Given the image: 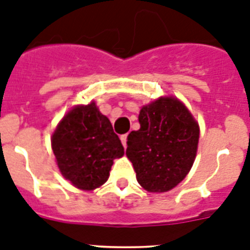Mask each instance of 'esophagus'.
<instances>
[{
	"label": "esophagus",
	"mask_w": 250,
	"mask_h": 250,
	"mask_svg": "<svg viewBox=\"0 0 250 250\" xmlns=\"http://www.w3.org/2000/svg\"><path fill=\"white\" fill-rule=\"evenodd\" d=\"M127 137H128V134L125 133V134H122V136H121V141H122V145H123V147H127Z\"/></svg>",
	"instance_id": "obj_1"
}]
</instances>
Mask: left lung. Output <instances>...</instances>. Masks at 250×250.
I'll return each instance as SVG.
<instances>
[{
	"instance_id": "1",
	"label": "left lung",
	"mask_w": 250,
	"mask_h": 250,
	"mask_svg": "<svg viewBox=\"0 0 250 250\" xmlns=\"http://www.w3.org/2000/svg\"><path fill=\"white\" fill-rule=\"evenodd\" d=\"M141 128L127 137V154L138 183L152 193L168 192L189 173L199 141V125L174 97L142 107Z\"/></svg>"
}]
</instances>
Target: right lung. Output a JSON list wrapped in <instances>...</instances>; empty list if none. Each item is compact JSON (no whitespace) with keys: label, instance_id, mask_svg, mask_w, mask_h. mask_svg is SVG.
I'll use <instances>...</instances> for the list:
<instances>
[{"label":"right lung","instance_id":"obj_1","mask_svg":"<svg viewBox=\"0 0 250 250\" xmlns=\"http://www.w3.org/2000/svg\"><path fill=\"white\" fill-rule=\"evenodd\" d=\"M51 143L61 174L82 190L104 184L113 159L125 154L111 122L94 102L73 107L58 123Z\"/></svg>","mask_w":250,"mask_h":250}]
</instances>
